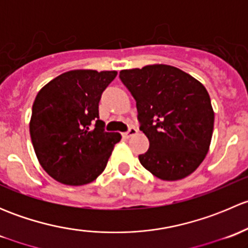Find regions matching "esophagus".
<instances>
[{
  "label": "esophagus",
  "instance_id": "obj_1",
  "mask_svg": "<svg viewBox=\"0 0 248 248\" xmlns=\"http://www.w3.org/2000/svg\"><path fill=\"white\" fill-rule=\"evenodd\" d=\"M136 133H137V128H136V127H129L128 131L124 132V133H122V137H124V138H126V139H128L129 137L134 136V134H136Z\"/></svg>",
  "mask_w": 248,
  "mask_h": 248
}]
</instances>
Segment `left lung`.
Segmentation results:
<instances>
[{
	"label": "left lung",
	"instance_id": "obj_1",
	"mask_svg": "<svg viewBox=\"0 0 248 248\" xmlns=\"http://www.w3.org/2000/svg\"><path fill=\"white\" fill-rule=\"evenodd\" d=\"M120 79L136 99L139 128L150 141L139 155L141 166L166 181L192 174L204 161L214 131L204 85L167 64L124 69Z\"/></svg>",
	"mask_w": 248,
	"mask_h": 248
}]
</instances>
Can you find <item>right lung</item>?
Masks as SVG:
<instances>
[{
    "mask_svg": "<svg viewBox=\"0 0 248 248\" xmlns=\"http://www.w3.org/2000/svg\"><path fill=\"white\" fill-rule=\"evenodd\" d=\"M116 74L69 71L47 82L37 94L30 134L39 163L56 181L81 186L106 169L121 136L106 132L98 103Z\"/></svg>",
    "mask_w": 248,
    "mask_h": 248,
    "instance_id": "1",
    "label": "right lung"
}]
</instances>
